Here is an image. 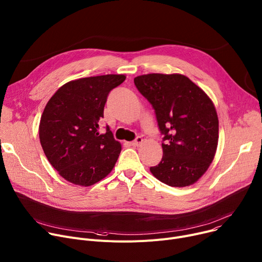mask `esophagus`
<instances>
[{
	"instance_id": "34e87169",
	"label": "esophagus",
	"mask_w": 262,
	"mask_h": 262,
	"mask_svg": "<svg viewBox=\"0 0 262 262\" xmlns=\"http://www.w3.org/2000/svg\"><path fill=\"white\" fill-rule=\"evenodd\" d=\"M143 143H144L143 137H142V136H137L136 139L133 140V142H131L130 144H131V146H133V147H138V146L142 145Z\"/></svg>"
}]
</instances>
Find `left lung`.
I'll list each match as a JSON object with an SVG mask.
<instances>
[{"instance_id":"1","label":"left lung","mask_w":262,"mask_h":262,"mask_svg":"<svg viewBox=\"0 0 262 262\" xmlns=\"http://www.w3.org/2000/svg\"><path fill=\"white\" fill-rule=\"evenodd\" d=\"M134 84L153 106L166 144L163 158L151 167L170 187L195 184L209 169L218 145V116L208 94L184 74L150 73Z\"/></svg>"}]
</instances>
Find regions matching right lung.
Wrapping results in <instances>:
<instances>
[{"label": "right lung", "instance_id": "obj_1", "mask_svg": "<svg viewBox=\"0 0 262 262\" xmlns=\"http://www.w3.org/2000/svg\"><path fill=\"white\" fill-rule=\"evenodd\" d=\"M125 79L124 74H106L70 80L48 100L39 120V142L67 182L89 187L114 168L122 145L108 126L100 133L98 122L109 92Z\"/></svg>", "mask_w": 262, "mask_h": 262}]
</instances>
